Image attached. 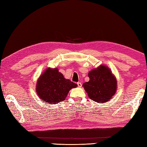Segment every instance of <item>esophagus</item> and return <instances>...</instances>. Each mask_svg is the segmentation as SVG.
Here are the masks:
<instances>
[{
	"instance_id": "34e87169",
	"label": "esophagus",
	"mask_w": 147,
	"mask_h": 147,
	"mask_svg": "<svg viewBox=\"0 0 147 147\" xmlns=\"http://www.w3.org/2000/svg\"><path fill=\"white\" fill-rule=\"evenodd\" d=\"M78 87H79V88H81V87L82 86V83H80V82H78Z\"/></svg>"
}]
</instances>
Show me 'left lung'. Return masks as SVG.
<instances>
[{
  "label": "left lung",
  "instance_id": "left-lung-1",
  "mask_svg": "<svg viewBox=\"0 0 147 147\" xmlns=\"http://www.w3.org/2000/svg\"><path fill=\"white\" fill-rule=\"evenodd\" d=\"M90 80L83 84L90 99L98 103L111 99L117 91V82L109 67L100 65L89 71Z\"/></svg>",
  "mask_w": 147,
  "mask_h": 147
}]
</instances>
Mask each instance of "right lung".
<instances>
[{
	"label": "right lung",
	"instance_id": "add662e5",
	"mask_svg": "<svg viewBox=\"0 0 147 147\" xmlns=\"http://www.w3.org/2000/svg\"><path fill=\"white\" fill-rule=\"evenodd\" d=\"M78 84L64 78L57 68H48L44 71L36 83V92L41 101L50 105L64 101L71 89Z\"/></svg>",
	"mask_w": 147,
	"mask_h": 147
}]
</instances>
